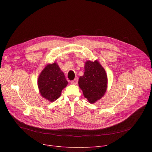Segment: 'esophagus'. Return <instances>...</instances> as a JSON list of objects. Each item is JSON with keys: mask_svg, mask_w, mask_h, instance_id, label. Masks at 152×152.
<instances>
[{"mask_svg": "<svg viewBox=\"0 0 152 152\" xmlns=\"http://www.w3.org/2000/svg\"><path fill=\"white\" fill-rule=\"evenodd\" d=\"M77 82H78V79H77V78H75V79H74V80L71 81V83L72 84H77Z\"/></svg>", "mask_w": 152, "mask_h": 152, "instance_id": "1", "label": "esophagus"}]
</instances>
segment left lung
<instances>
[{"instance_id":"obj_1","label":"left lung","mask_w":152,"mask_h":152,"mask_svg":"<svg viewBox=\"0 0 152 152\" xmlns=\"http://www.w3.org/2000/svg\"><path fill=\"white\" fill-rule=\"evenodd\" d=\"M79 87L88 102L94 103L104 96L108 86L107 73L100 62L87 60L84 75L79 77Z\"/></svg>"}]
</instances>
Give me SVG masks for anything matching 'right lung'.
Instances as JSON below:
<instances>
[{
  "instance_id": "add662e5",
  "label": "right lung",
  "mask_w": 152,
  "mask_h": 152,
  "mask_svg": "<svg viewBox=\"0 0 152 152\" xmlns=\"http://www.w3.org/2000/svg\"><path fill=\"white\" fill-rule=\"evenodd\" d=\"M68 83L58 64L49 63L40 73L37 86L41 96L49 102H55L60 97L62 90Z\"/></svg>"
}]
</instances>
